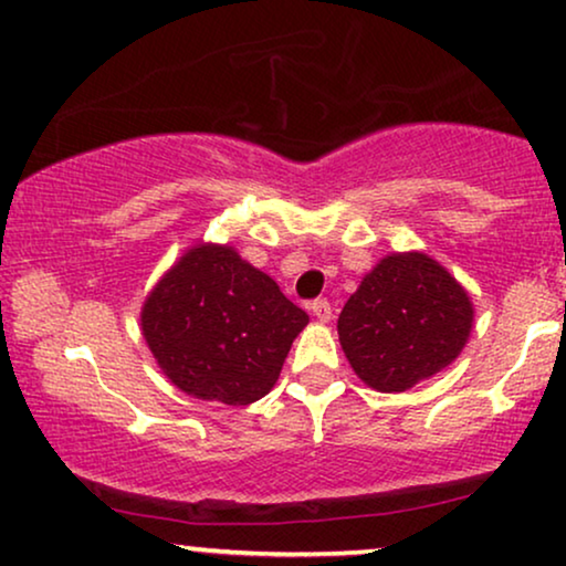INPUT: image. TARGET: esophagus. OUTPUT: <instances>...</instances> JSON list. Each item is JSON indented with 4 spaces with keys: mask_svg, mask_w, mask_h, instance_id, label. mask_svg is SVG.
Instances as JSON below:
<instances>
[{
    "mask_svg": "<svg viewBox=\"0 0 566 566\" xmlns=\"http://www.w3.org/2000/svg\"><path fill=\"white\" fill-rule=\"evenodd\" d=\"M310 310H312V314H314V317H317L319 322H329V319H333V306H329L327 298H314Z\"/></svg>",
    "mask_w": 566,
    "mask_h": 566,
    "instance_id": "esophagus-1",
    "label": "esophagus"
}]
</instances>
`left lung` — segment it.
<instances>
[{
  "label": "left lung",
  "mask_w": 566,
  "mask_h": 566,
  "mask_svg": "<svg viewBox=\"0 0 566 566\" xmlns=\"http://www.w3.org/2000/svg\"><path fill=\"white\" fill-rule=\"evenodd\" d=\"M473 325L468 293L427 254L385 256L346 301L337 335L350 366L379 392L442 371Z\"/></svg>",
  "instance_id": "1"
}]
</instances>
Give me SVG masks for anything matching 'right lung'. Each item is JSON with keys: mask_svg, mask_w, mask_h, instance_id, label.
I'll return each mask as SVG.
<instances>
[{"mask_svg": "<svg viewBox=\"0 0 566 566\" xmlns=\"http://www.w3.org/2000/svg\"><path fill=\"white\" fill-rule=\"evenodd\" d=\"M310 314L231 247H195L143 306V335L179 390L226 406L265 398Z\"/></svg>", "mask_w": 566, "mask_h": 566, "instance_id": "right-lung-1", "label": "right lung"}]
</instances>
